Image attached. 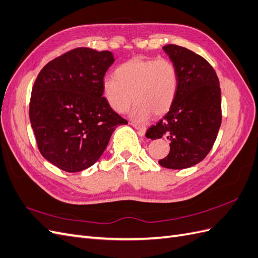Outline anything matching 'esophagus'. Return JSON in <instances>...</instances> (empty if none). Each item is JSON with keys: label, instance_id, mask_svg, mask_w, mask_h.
<instances>
[{"label": "esophagus", "instance_id": "34e87169", "mask_svg": "<svg viewBox=\"0 0 258 258\" xmlns=\"http://www.w3.org/2000/svg\"><path fill=\"white\" fill-rule=\"evenodd\" d=\"M132 125L139 132V134L141 135H145L146 133V127L143 126V125H139V124H136V123H132Z\"/></svg>", "mask_w": 258, "mask_h": 258}]
</instances>
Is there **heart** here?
<instances>
[{"label": "heart", "instance_id": "heart-1", "mask_svg": "<svg viewBox=\"0 0 258 258\" xmlns=\"http://www.w3.org/2000/svg\"><path fill=\"white\" fill-rule=\"evenodd\" d=\"M177 70L167 59L135 57L120 64L114 78H106L102 92L115 111H127L135 99L138 101L132 117L145 121L150 116L162 115L172 107L177 93Z\"/></svg>", "mask_w": 258, "mask_h": 258}]
</instances>
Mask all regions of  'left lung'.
<instances>
[{
	"mask_svg": "<svg viewBox=\"0 0 258 258\" xmlns=\"http://www.w3.org/2000/svg\"><path fill=\"white\" fill-rule=\"evenodd\" d=\"M177 70V93L163 119L146 132V137L165 136L170 152L159 164L181 170L201 162L211 151L222 123V97L215 70L203 57L174 44L163 46Z\"/></svg>",
	"mask_w": 258,
	"mask_h": 258,
	"instance_id": "8db88e82",
	"label": "left lung"
}]
</instances>
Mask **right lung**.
I'll return each mask as SVG.
<instances>
[{
  "instance_id": "1",
  "label": "right lung",
  "mask_w": 258,
  "mask_h": 258,
  "mask_svg": "<svg viewBox=\"0 0 258 258\" xmlns=\"http://www.w3.org/2000/svg\"><path fill=\"white\" fill-rule=\"evenodd\" d=\"M111 51L79 47L55 58L36 78L29 117L42 156L69 173L96 163L117 125L127 124L102 97Z\"/></svg>"
}]
</instances>
